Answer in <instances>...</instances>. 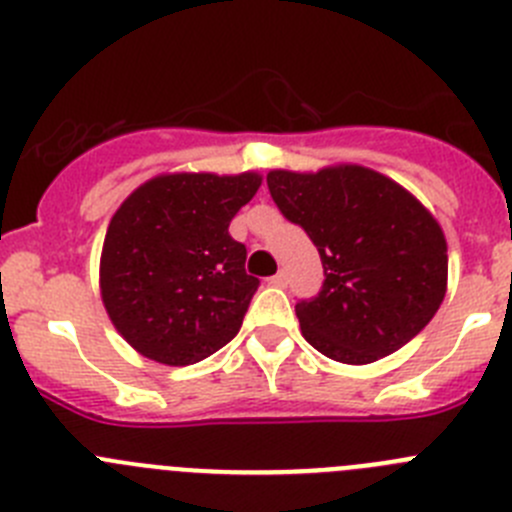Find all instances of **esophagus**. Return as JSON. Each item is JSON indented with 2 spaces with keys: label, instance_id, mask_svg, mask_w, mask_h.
<instances>
[{
  "label": "esophagus",
  "instance_id": "obj_1",
  "mask_svg": "<svg viewBox=\"0 0 512 512\" xmlns=\"http://www.w3.org/2000/svg\"><path fill=\"white\" fill-rule=\"evenodd\" d=\"M270 285H275V288H285V285H288V275H285V272H278V275H272Z\"/></svg>",
  "mask_w": 512,
  "mask_h": 512
}]
</instances>
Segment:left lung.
I'll return each instance as SVG.
<instances>
[{
    "instance_id": "obj_1",
    "label": "left lung",
    "mask_w": 512,
    "mask_h": 512,
    "mask_svg": "<svg viewBox=\"0 0 512 512\" xmlns=\"http://www.w3.org/2000/svg\"><path fill=\"white\" fill-rule=\"evenodd\" d=\"M267 189L323 262V288L298 300L300 331L323 356L371 364L434 318L447 290V242L404 186L364 166L270 171Z\"/></svg>"
}]
</instances>
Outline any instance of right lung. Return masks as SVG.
Returning a JSON list of instances; mask_svg holds the SVG:
<instances>
[{
	"label": "right lung",
	"instance_id": "obj_1",
	"mask_svg": "<svg viewBox=\"0 0 512 512\" xmlns=\"http://www.w3.org/2000/svg\"><path fill=\"white\" fill-rule=\"evenodd\" d=\"M240 176L164 174L113 214L100 255V295L113 326L141 356L189 366L227 346L260 280L229 222L260 189Z\"/></svg>",
	"mask_w": 512,
	"mask_h": 512
}]
</instances>
